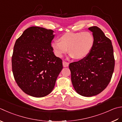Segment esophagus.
Segmentation results:
<instances>
[{"mask_svg": "<svg viewBox=\"0 0 122 122\" xmlns=\"http://www.w3.org/2000/svg\"><path fill=\"white\" fill-rule=\"evenodd\" d=\"M63 65L64 67H68V65H69V63L68 62H67L66 61H63Z\"/></svg>", "mask_w": 122, "mask_h": 122, "instance_id": "esophagus-1", "label": "esophagus"}]
</instances>
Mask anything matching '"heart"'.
Here are the masks:
<instances>
[{"label": "heart", "mask_w": 122, "mask_h": 122, "mask_svg": "<svg viewBox=\"0 0 122 122\" xmlns=\"http://www.w3.org/2000/svg\"><path fill=\"white\" fill-rule=\"evenodd\" d=\"M93 44L94 37L89 32H68L61 36L60 41L54 40L51 47L57 57H61L68 50L71 57L81 59L88 56Z\"/></svg>", "instance_id": "obj_1"}]
</instances>
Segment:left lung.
<instances>
[{"label": "left lung", "mask_w": 122, "mask_h": 122, "mask_svg": "<svg viewBox=\"0 0 122 122\" xmlns=\"http://www.w3.org/2000/svg\"><path fill=\"white\" fill-rule=\"evenodd\" d=\"M92 32L94 44L85 58L71 63L69 68L75 91L84 97L96 96L104 90L111 81L115 67L111 40L99 27H89Z\"/></svg>", "instance_id": "1"}]
</instances>
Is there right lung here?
I'll use <instances>...</instances> for the list:
<instances>
[{
    "mask_svg": "<svg viewBox=\"0 0 122 122\" xmlns=\"http://www.w3.org/2000/svg\"><path fill=\"white\" fill-rule=\"evenodd\" d=\"M54 31L31 26L16 40L11 57L14 77L20 89L34 97H43L53 90L63 69L62 60L54 54Z\"/></svg>",
    "mask_w": 122,
    "mask_h": 122,
    "instance_id": "obj_1",
    "label": "right lung"
}]
</instances>
